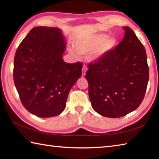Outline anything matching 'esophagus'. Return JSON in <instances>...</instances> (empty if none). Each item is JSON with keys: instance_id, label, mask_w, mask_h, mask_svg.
I'll return each instance as SVG.
<instances>
[{"instance_id": "esophagus-1", "label": "esophagus", "mask_w": 159, "mask_h": 159, "mask_svg": "<svg viewBox=\"0 0 159 159\" xmlns=\"http://www.w3.org/2000/svg\"><path fill=\"white\" fill-rule=\"evenodd\" d=\"M87 70H88L87 66H86L85 65H83V69H82V76H85V74H86V71H87Z\"/></svg>"}]
</instances>
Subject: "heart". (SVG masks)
<instances>
[{
  "mask_svg": "<svg viewBox=\"0 0 159 159\" xmlns=\"http://www.w3.org/2000/svg\"><path fill=\"white\" fill-rule=\"evenodd\" d=\"M117 43L116 38L108 37L103 33L88 34L78 39L74 43L75 48L80 55H86L93 52L92 58L99 60L107 56L114 49ZM69 51L72 55H78L76 51L69 48Z\"/></svg>",
  "mask_w": 159,
  "mask_h": 159,
  "instance_id": "1",
  "label": "heart"
}]
</instances>
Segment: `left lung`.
<instances>
[{
	"mask_svg": "<svg viewBox=\"0 0 159 159\" xmlns=\"http://www.w3.org/2000/svg\"><path fill=\"white\" fill-rule=\"evenodd\" d=\"M122 41L105 57L88 64L85 79L93 109L119 118L140 105L149 81L147 54L134 31L123 26Z\"/></svg>",
	"mask_w": 159,
	"mask_h": 159,
	"instance_id": "1",
	"label": "left lung"
}]
</instances>
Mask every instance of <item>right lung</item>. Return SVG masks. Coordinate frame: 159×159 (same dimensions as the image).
Instances as JSON below:
<instances>
[{
  "mask_svg": "<svg viewBox=\"0 0 159 159\" xmlns=\"http://www.w3.org/2000/svg\"><path fill=\"white\" fill-rule=\"evenodd\" d=\"M65 48L60 29L37 26L29 31L16 51L15 87L23 106L37 116L60 114L70 90L81 76V62L64 61Z\"/></svg>",
  "mask_w": 159,
  "mask_h": 159,
  "instance_id": "obj_1",
  "label": "right lung"
}]
</instances>
